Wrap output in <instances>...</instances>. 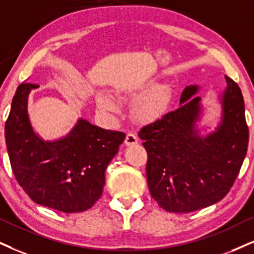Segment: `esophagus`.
<instances>
[{"mask_svg": "<svg viewBox=\"0 0 254 254\" xmlns=\"http://www.w3.org/2000/svg\"><path fill=\"white\" fill-rule=\"evenodd\" d=\"M138 142V137L133 132H127V137H125V145H134Z\"/></svg>", "mask_w": 254, "mask_h": 254, "instance_id": "1", "label": "esophagus"}]
</instances>
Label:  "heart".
Here are the masks:
<instances>
[{"label":"heart","instance_id":"1","mask_svg":"<svg viewBox=\"0 0 254 254\" xmlns=\"http://www.w3.org/2000/svg\"><path fill=\"white\" fill-rule=\"evenodd\" d=\"M145 88H138V89H127L117 91L118 98L124 99L127 97H134L138 94L143 91ZM97 101L98 108L102 111L105 112H117L118 107L117 102L115 101L111 96L105 94H99L96 98ZM163 105V92L160 90H153V91L147 92L146 95L142 96L134 102L132 108L133 117L138 121H146L149 118L153 117L160 110Z\"/></svg>","mask_w":254,"mask_h":254}]
</instances>
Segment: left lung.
<instances>
[{"mask_svg":"<svg viewBox=\"0 0 254 254\" xmlns=\"http://www.w3.org/2000/svg\"><path fill=\"white\" fill-rule=\"evenodd\" d=\"M221 96L223 117L214 132L199 136L201 111L198 86H186L178 109L145 125L138 132L147 152L149 190L165 211L188 213L210 206L229 193L239 175L247 145L249 127L242 90L225 76Z\"/></svg>","mask_w":254,"mask_h":254,"instance_id":"1","label":"left lung"}]
</instances>
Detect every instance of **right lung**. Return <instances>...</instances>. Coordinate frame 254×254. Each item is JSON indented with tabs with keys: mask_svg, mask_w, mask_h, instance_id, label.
<instances>
[{
	"mask_svg": "<svg viewBox=\"0 0 254 254\" xmlns=\"http://www.w3.org/2000/svg\"><path fill=\"white\" fill-rule=\"evenodd\" d=\"M31 89V83L18 85L4 127L16 181L35 203L65 213L86 211L103 193L105 169L125 133L79 120L68 136L44 142L29 121Z\"/></svg>",
	"mask_w": 254,
	"mask_h": 254,
	"instance_id": "1",
	"label": "right lung"
}]
</instances>
